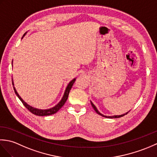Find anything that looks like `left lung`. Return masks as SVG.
<instances>
[{"label": "left lung", "mask_w": 157, "mask_h": 157, "mask_svg": "<svg viewBox=\"0 0 157 157\" xmlns=\"http://www.w3.org/2000/svg\"><path fill=\"white\" fill-rule=\"evenodd\" d=\"M90 102H91V105H92V107H93V109H94V111L98 113V115H101V116H102V117H106V118H111V119H113V118H119V117H123V116H124L125 115H126V114H128V113H126L125 114H123V115H113V116H106V115H102V113H100L98 111V109H97V108L96 107V106L93 104V103L90 101Z\"/></svg>", "instance_id": "8db88e82"}]
</instances>
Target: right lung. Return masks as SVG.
I'll use <instances>...</instances> for the list:
<instances>
[{
	"mask_svg": "<svg viewBox=\"0 0 157 157\" xmlns=\"http://www.w3.org/2000/svg\"><path fill=\"white\" fill-rule=\"evenodd\" d=\"M25 34H26V33H25V34H24V35L23 36L22 38L24 37V36ZM12 65H13V61H12ZM75 79H76V78H74V79H72V80L69 83L67 86V88L65 89V91L64 92V94H63V96L62 99L61 100V101H60L58 103V104L56 105H55V106H53V107H52L51 109H36V108H34V107H32V106L28 105L27 103H26L21 98V96L19 95L17 92L16 91V89H15V88L14 87V86H13V88H14V90H15V92L16 95L17 96V97L19 98L20 101L22 102L23 105H24L25 106V108H27L32 113H33V114L35 115H38V116H47V115H52V114H55V113H56V112H57L59 110L61 109L63 105H64V104H65L66 101H67V98H68L69 92H70V90H71V89L72 88V86H73V84H74ZM12 84H13V86H14V84H13V79H12Z\"/></svg>",
	"mask_w": 157,
	"mask_h": 157,
	"instance_id": "obj_1",
	"label": "right lung"
}]
</instances>
